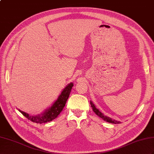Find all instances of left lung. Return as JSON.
Wrapping results in <instances>:
<instances>
[{
    "label": "left lung",
    "mask_w": 154,
    "mask_h": 154,
    "mask_svg": "<svg viewBox=\"0 0 154 154\" xmlns=\"http://www.w3.org/2000/svg\"><path fill=\"white\" fill-rule=\"evenodd\" d=\"M90 105H91V107L92 108L93 111L95 112L98 116H100V118H102V119H103V120L107 122H109V123H112V124H120V122H118L117 120H113V119H112V118H111L105 116L103 113H102L101 112H100L99 110H98L96 107V106L94 105V104L92 103V101H90Z\"/></svg>",
    "instance_id": "8db88e82"
}]
</instances>
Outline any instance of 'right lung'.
Here are the masks:
<instances>
[{"label": "right lung", "mask_w": 154, "mask_h": 154, "mask_svg": "<svg viewBox=\"0 0 154 154\" xmlns=\"http://www.w3.org/2000/svg\"><path fill=\"white\" fill-rule=\"evenodd\" d=\"M73 86V83H72V82L67 85L64 89L62 90V92L57 98V100L51 105V107L48 109H47L45 111H44V112H43L41 115H38L36 116H30L29 114L21 111L19 109V111L23 116L28 118L29 120L36 124H44L52 121L59 115V114L61 112L62 109H64L66 101L69 96L70 92L72 90Z\"/></svg>", "instance_id": "1"}]
</instances>
